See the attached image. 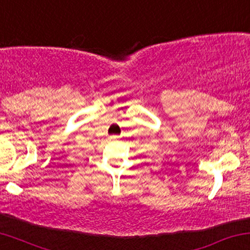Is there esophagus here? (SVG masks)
I'll return each mask as SVG.
<instances>
[{
    "mask_svg": "<svg viewBox=\"0 0 250 250\" xmlns=\"http://www.w3.org/2000/svg\"><path fill=\"white\" fill-rule=\"evenodd\" d=\"M110 140H113V142H114V140H118V137L117 136H111Z\"/></svg>",
    "mask_w": 250,
    "mask_h": 250,
    "instance_id": "1",
    "label": "esophagus"
}]
</instances>
